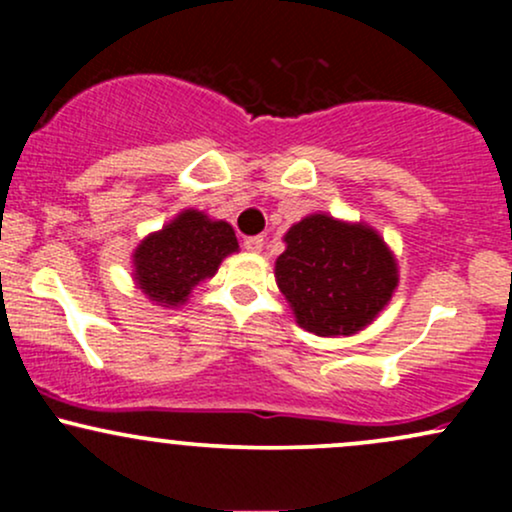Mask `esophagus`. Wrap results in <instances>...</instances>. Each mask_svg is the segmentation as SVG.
Returning <instances> with one entry per match:
<instances>
[{
    "instance_id": "34e87169",
    "label": "esophagus",
    "mask_w": 512,
    "mask_h": 512,
    "mask_svg": "<svg viewBox=\"0 0 512 512\" xmlns=\"http://www.w3.org/2000/svg\"><path fill=\"white\" fill-rule=\"evenodd\" d=\"M245 250L248 252H262L264 248V238L262 236H252V238H245Z\"/></svg>"
}]
</instances>
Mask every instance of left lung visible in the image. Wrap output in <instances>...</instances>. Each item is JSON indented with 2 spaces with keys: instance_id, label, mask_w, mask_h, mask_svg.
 I'll list each match as a JSON object with an SVG mask.
<instances>
[{
  "instance_id": "left-lung-1",
  "label": "left lung",
  "mask_w": 512,
  "mask_h": 512,
  "mask_svg": "<svg viewBox=\"0 0 512 512\" xmlns=\"http://www.w3.org/2000/svg\"><path fill=\"white\" fill-rule=\"evenodd\" d=\"M276 286L298 327L317 337H351L392 301L397 257L373 226L317 211L286 231Z\"/></svg>"
}]
</instances>
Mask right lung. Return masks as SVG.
Returning <instances> with one entry per match:
<instances>
[{
  "label": "right lung",
  "mask_w": 512,
  "mask_h": 512,
  "mask_svg": "<svg viewBox=\"0 0 512 512\" xmlns=\"http://www.w3.org/2000/svg\"><path fill=\"white\" fill-rule=\"evenodd\" d=\"M233 252H238V238L231 223L199 209H182L132 252L134 286L161 308H180Z\"/></svg>",
  "instance_id": "obj_1"
}]
</instances>
